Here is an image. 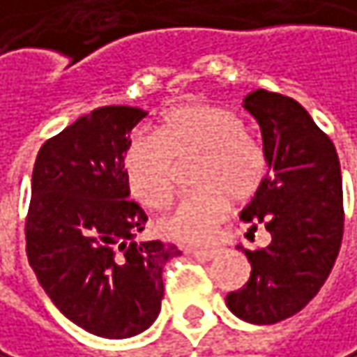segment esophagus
Returning a JSON list of instances; mask_svg holds the SVG:
<instances>
[{
    "instance_id": "esophagus-1",
    "label": "esophagus",
    "mask_w": 357,
    "mask_h": 357,
    "mask_svg": "<svg viewBox=\"0 0 357 357\" xmlns=\"http://www.w3.org/2000/svg\"><path fill=\"white\" fill-rule=\"evenodd\" d=\"M185 253H190L192 257L196 259H202V261H208L216 255V249H196V247H185Z\"/></svg>"
}]
</instances>
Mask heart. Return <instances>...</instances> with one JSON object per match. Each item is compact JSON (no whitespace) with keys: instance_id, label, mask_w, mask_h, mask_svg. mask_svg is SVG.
Returning a JSON list of instances; mask_svg holds the SVG:
<instances>
[{"instance_id":"heart-1","label":"heart","mask_w":357,"mask_h":357,"mask_svg":"<svg viewBox=\"0 0 357 357\" xmlns=\"http://www.w3.org/2000/svg\"><path fill=\"white\" fill-rule=\"evenodd\" d=\"M198 157L194 185L157 227L159 233L183 245H206L214 239L233 202H245L261 188L268 157L259 141L245 132L237 112L211 106H181L163 116L155 135L137 132L124 146L122 169L132 194L146 206H163L176 188V163Z\"/></svg>"}]
</instances>
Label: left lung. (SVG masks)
<instances>
[{"instance_id":"obj_1","label":"left lung","mask_w":357,"mask_h":357,"mask_svg":"<svg viewBox=\"0 0 357 357\" xmlns=\"http://www.w3.org/2000/svg\"><path fill=\"white\" fill-rule=\"evenodd\" d=\"M245 110L261 128L268 176L241 212L261 225L272 241L245 251L251 275L227 294L233 314L255 325H272L296 314L325 284L343 237V190L340 157L331 139L292 98L255 89Z\"/></svg>"}]
</instances>
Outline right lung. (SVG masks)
I'll return each instance as SVG.
<instances>
[{"label": "right lung", "instance_id": "add662e5", "mask_svg": "<svg viewBox=\"0 0 357 357\" xmlns=\"http://www.w3.org/2000/svg\"><path fill=\"white\" fill-rule=\"evenodd\" d=\"M146 112L104 106L40 146L26 214V253L40 286L69 321L108 340L157 319L163 266L178 247L139 241L145 211L130 200L122 153Z\"/></svg>", "mask_w": 357, "mask_h": 357}]
</instances>
